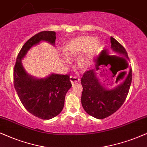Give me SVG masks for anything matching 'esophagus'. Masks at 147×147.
I'll return each mask as SVG.
<instances>
[{
  "mask_svg": "<svg viewBox=\"0 0 147 147\" xmlns=\"http://www.w3.org/2000/svg\"><path fill=\"white\" fill-rule=\"evenodd\" d=\"M70 83H71L72 84H74V83H77V82H79L80 81V79H79V78L77 77L70 76Z\"/></svg>",
  "mask_w": 147,
  "mask_h": 147,
  "instance_id": "1",
  "label": "esophagus"
}]
</instances>
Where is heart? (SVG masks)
Listing matches in <instances>:
<instances>
[{
    "label": "heart",
    "mask_w": 147,
    "mask_h": 147,
    "mask_svg": "<svg viewBox=\"0 0 147 147\" xmlns=\"http://www.w3.org/2000/svg\"><path fill=\"white\" fill-rule=\"evenodd\" d=\"M99 43L95 40V38L89 36H84L73 38L64 45V55L62 60L64 63L70 64V60L77 59V66L81 72H85L90 68L93 63L99 49Z\"/></svg>",
    "instance_id": "1"
}]
</instances>
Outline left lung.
<instances>
[{
  "label": "left lung",
  "instance_id": "8db88e82",
  "mask_svg": "<svg viewBox=\"0 0 147 147\" xmlns=\"http://www.w3.org/2000/svg\"><path fill=\"white\" fill-rule=\"evenodd\" d=\"M111 49L116 53L120 54V56H111L122 61L127 62L129 59L125 48L116 40L111 37ZM100 60L94 69L84 73L81 78L83 92L81 95V103L83 109L90 116L97 119L107 118L116 112L122 106L128 95L132 83V69H130L124 81L117 87L109 89L101 84L98 78L97 70L101 64ZM112 72V77L120 70H113L112 66L109 68Z\"/></svg>",
  "mask_w": 147,
  "mask_h": 147
}]
</instances>
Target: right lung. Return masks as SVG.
Listing matches in <instances>:
<instances>
[{"label":"right lung","mask_w":147,"mask_h":147,"mask_svg":"<svg viewBox=\"0 0 147 147\" xmlns=\"http://www.w3.org/2000/svg\"><path fill=\"white\" fill-rule=\"evenodd\" d=\"M42 41L55 45V31H41L27 41L17 56L13 70L14 87L25 108L34 116L49 120L58 116L64 105L67 91L71 87L69 76L52 73L38 79L29 75L21 60L27 52Z\"/></svg>","instance_id":"1"}]
</instances>
